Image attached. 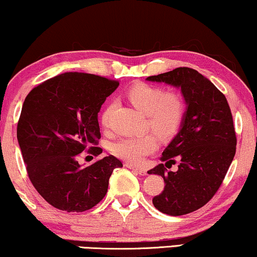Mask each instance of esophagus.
<instances>
[{"mask_svg":"<svg viewBox=\"0 0 257 257\" xmlns=\"http://www.w3.org/2000/svg\"><path fill=\"white\" fill-rule=\"evenodd\" d=\"M125 167L131 168V170H133V171H135L136 173L140 174V175H146V174H147V171H146L145 168L136 167V166H134V165H132V164H125Z\"/></svg>","mask_w":257,"mask_h":257,"instance_id":"1","label":"esophagus"}]
</instances>
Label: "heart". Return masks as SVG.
Instances as JSON below:
<instances>
[{
  "mask_svg": "<svg viewBox=\"0 0 257 257\" xmlns=\"http://www.w3.org/2000/svg\"><path fill=\"white\" fill-rule=\"evenodd\" d=\"M126 97L133 105L147 113L149 126L162 138L175 134L183 124L186 106L180 93L165 92L161 87L149 84H138L128 90ZM113 109L115 104L109 103L100 113V124L104 129L111 126ZM157 147L158 142L153 135L126 136L112 145V153L126 162L140 164Z\"/></svg>",
  "mask_w": 257,
  "mask_h": 257,
  "instance_id": "heart-1",
  "label": "heart"
}]
</instances>
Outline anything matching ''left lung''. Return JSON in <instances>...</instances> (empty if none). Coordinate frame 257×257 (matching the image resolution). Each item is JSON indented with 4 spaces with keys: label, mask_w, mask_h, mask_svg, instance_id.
<instances>
[{
    "label": "left lung",
    "mask_w": 257,
    "mask_h": 257,
    "mask_svg": "<svg viewBox=\"0 0 257 257\" xmlns=\"http://www.w3.org/2000/svg\"><path fill=\"white\" fill-rule=\"evenodd\" d=\"M147 80L180 87L186 111L178 135L162 153L160 160L175 164L167 171L164 164L148 171L164 178V191L153 198L162 213L181 216L204 206L222 185L236 153V133L225 96L198 71L178 67L151 76Z\"/></svg>",
    "instance_id": "left-lung-1"
}]
</instances>
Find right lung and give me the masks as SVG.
Segmentation results:
<instances>
[{"label":"right lung","mask_w":257,"mask_h":257,"mask_svg":"<svg viewBox=\"0 0 257 257\" xmlns=\"http://www.w3.org/2000/svg\"><path fill=\"white\" fill-rule=\"evenodd\" d=\"M117 80L67 72L34 87L18 122V141L31 183L52 206L67 212L92 209L104 198L112 171L122 162L112 155L80 167L78 157L100 139L98 111Z\"/></svg>","instance_id":"1"}]
</instances>
